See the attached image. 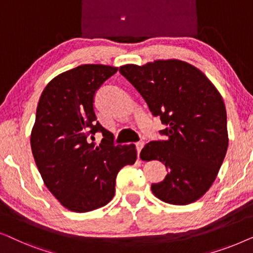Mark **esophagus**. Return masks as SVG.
Wrapping results in <instances>:
<instances>
[{"label":"esophagus","instance_id":"34e87169","mask_svg":"<svg viewBox=\"0 0 253 253\" xmlns=\"http://www.w3.org/2000/svg\"><path fill=\"white\" fill-rule=\"evenodd\" d=\"M135 145H136V150H137V155H138V159H140V152L142 150V148L144 147V142L143 141H138L135 143Z\"/></svg>","mask_w":253,"mask_h":253}]
</instances>
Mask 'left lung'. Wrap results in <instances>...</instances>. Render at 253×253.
<instances>
[{
	"label": "left lung",
	"instance_id": "8db88e82",
	"mask_svg": "<svg viewBox=\"0 0 253 253\" xmlns=\"http://www.w3.org/2000/svg\"><path fill=\"white\" fill-rule=\"evenodd\" d=\"M123 74L155 117H161L166 138L151 141L141 151L143 161L165 164L167 175L152 183L161 201L173 205L196 202L214 182L228 148L223 99L204 73L179 59L120 66Z\"/></svg>",
	"mask_w": 253,
	"mask_h": 253
}]
</instances>
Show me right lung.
<instances>
[{
	"label": "right lung",
	"instance_id": "obj_1",
	"mask_svg": "<svg viewBox=\"0 0 253 253\" xmlns=\"http://www.w3.org/2000/svg\"><path fill=\"white\" fill-rule=\"evenodd\" d=\"M118 67L86 64L54 78L42 91L31 148L42 180L64 208L84 213L115 196L117 174L136 162L134 144L116 145L94 111L95 92ZM101 131L99 146L92 141Z\"/></svg>",
	"mask_w": 253,
	"mask_h": 253
}]
</instances>
